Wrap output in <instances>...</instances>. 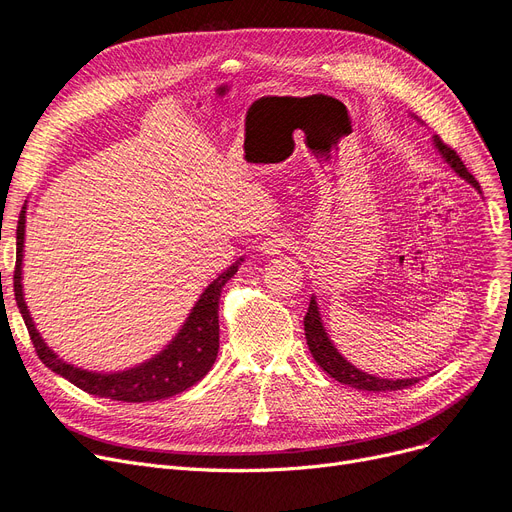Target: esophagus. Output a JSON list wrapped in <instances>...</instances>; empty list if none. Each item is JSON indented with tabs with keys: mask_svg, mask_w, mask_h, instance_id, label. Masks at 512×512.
<instances>
[{
	"mask_svg": "<svg viewBox=\"0 0 512 512\" xmlns=\"http://www.w3.org/2000/svg\"><path fill=\"white\" fill-rule=\"evenodd\" d=\"M290 245H292V237H290V235H286V233H275V235H269L267 239L262 241L260 250H262L264 254L275 256V254H281L284 250H288Z\"/></svg>",
	"mask_w": 512,
	"mask_h": 512,
	"instance_id": "1",
	"label": "esophagus"
}]
</instances>
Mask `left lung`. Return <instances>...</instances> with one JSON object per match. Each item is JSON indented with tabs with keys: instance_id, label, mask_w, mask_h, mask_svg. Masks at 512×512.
<instances>
[{
	"instance_id": "1",
	"label": "left lung",
	"mask_w": 512,
	"mask_h": 512,
	"mask_svg": "<svg viewBox=\"0 0 512 512\" xmlns=\"http://www.w3.org/2000/svg\"><path fill=\"white\" fill-rule=\"evenodd\" d=\"M434 144H436L438 152L443 154L445 161L451 165V169L457 175H460V178H464L466 182H470L474 188L481 192L479 182L472 178V173L466 169V165L462 163V158L457 156V152L453 148H449L438 135H434ZM305 339H307V345H309L313 360L320 364V368L326 370V373L332 379H337L343 385L356 387V390L392 392V390H404V387L415 385L419 381L417 377H413V379H381V377H375V375H366V373H362V370H358L356 366H351L339 354L337 347L330 343L328 334L322 326V317H320V311H317V303H315L313 296H311V303H309V309H307V315H305Z\"/></svg>"
}]
</instances>
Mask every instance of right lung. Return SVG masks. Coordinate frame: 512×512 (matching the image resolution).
Wrapping results in <instances>:
<instances>
[{
  "instance_id": "1",
  "label": "right lung",
  "mask_w": 512,
  "mask_h": 512,
  "mask_svg": "<svg viewBox=\"0 0 512 512\" xmlns=\"http://www.w3.org/2000/svg\"><path fill=\"white\" fill-rule=\"evenodd\" d=\"M25 209L19 216V226H16V267H14V296L16 305L21 309L25 326L29 330L31 343L35 354L57 375L65 377L69 383H74L80 390L95 394L101 398H112L122 402H154L188 390L190 385L201 381L209 368L214 366L218 347H220V326H218V303L222 288L231 279L241 260L231 264L222 275H218L205 288L197 305L192 307L186 324L175 334V339L154 356L152 360L139 364L135 368L122 370V373H88L74 364L63 362L55 351L48 349L42 341L40 332L35 330V324L29 315V309L23 298L21 286V264H23V248H25Z\"/></svg>"
}]
</instances>
